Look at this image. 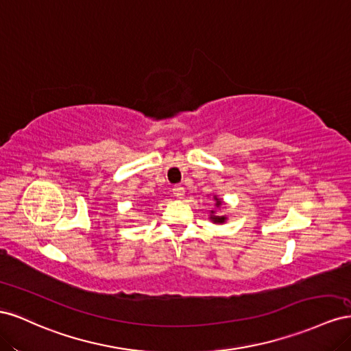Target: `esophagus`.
I'll list each match as a JSON object with an SVG mask.
<instances>
[{
  "label": "esophagus",
  "instance_id": "obj_1",
  "mask_svg": "<svg viewBox=\"0 0 351 351\" xmlns=\"http://www.w3.org/2000/svg\"><path fill=\"white\" fill-rule=\"evenodd\" d=\"M173 195L176 197V198H182L184 195H185V188L184 186H181V185H176L175 188H173Z\"/></svg>",
  "mask_w": 351,
  "mask_h": 351
}]
</instances>
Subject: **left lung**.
Returning <instances> with one entry per match:
<instances>
[{"label":"left lung","mask_w":351,"mask_h":351,"mask_svg":"<svg viewBox=\"0 0 351 351\" xmlns=\"http://www.w3.org/2000/svg\"><path fill=\"white\" fill-rule=\"evenodd\" d=\"M215 199H216V207H219L222 202H219V198H216V197H215ZM212 219L215 220V222H223L225 220V217H222V216H212Z\"/></svg>","instance_id":"1"}]
</instances>
